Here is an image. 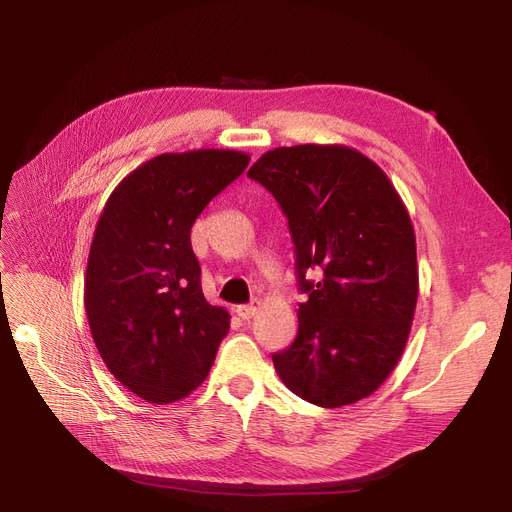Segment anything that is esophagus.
Returning a JSON list of instances; mask_svg holds the SVG:
<instances>
[{
    "instance_id": "34e87169",
    "label": "esophagus",
    "mask_w": 512,
    "mask_h": 512,
    "mask_svg": "<svg viewBox=\"0 0 512 512\" xmlns=\"http://www.w3.org/2000/svg\"><path fill=\"white\" fill-rule=\"evenodd\" d=\"M235 314H237L241 320H250V318H254V316L258 314V307H256V305H239V307L235 309Z\"/></svg>"
}]
</instances>
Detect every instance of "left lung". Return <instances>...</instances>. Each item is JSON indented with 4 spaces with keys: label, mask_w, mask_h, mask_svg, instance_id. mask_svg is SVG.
Segmentation results:
<instances>
[{
    "label": "left lung",
    "mask_w": 512,
    "mask_h": 512,
    "mask_svg": "<svg viewBox=\"0 0 512 512\" xmlns=\"http://www.w3.org/2000/svg\"><path fill=\"white\" fill-rule=\"evenodd\" d=\"M247 177L284 209L307 301L299 333L273 354L288 389L320 408L369 397L406 350L418 299L416 237L393 181L346 145L275 147ZM320 283L304 280L307 268Z\"/></svg>",
    "instance_id": "obj_1"
}]
</instances>
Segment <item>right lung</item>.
Segmentation results:
<instances>
[{
    "label": "right lung",
    "instance_id": "obj_1",
    "mask_svg": "<svg viewBox=\"0 0 512 512\" xmlns=\"http://www.w3.org/2000/svg\"><path fill=\"white\" fill-rule=\"evenodd\" d=\"M250 156L194 149L136 166L108 196L85 271V312L108 371L149 404H175L209 376L230 314L200 288L190 230Z\"/></svg>",
    "mask_w": 512,
    "mask_h": 512
}]
</instances>
